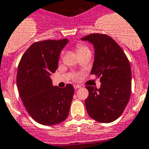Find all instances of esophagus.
<instances>
[{
	"instance_id": "obj_1",
	"label": "esophagus",
	"mask_w": 149,
	"mask_h": 149,
	"mask_svg": "<svg viewBox=\"0 0 149 149\" xmlns=\"http://www.w3.org/2000/svg\"><path fill=\"white\" fill-rule=\"evenodd\" d=\"M80 87H81V86H79V85H74V89H79V88H80Z\"/></svg>"
}]
</instances>
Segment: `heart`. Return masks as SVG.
I'll list each match as a JSON object with an SVG mask.
<instances>
[{"label": "heart", "instance_id": "1", "mask_svg": "<svg viewBox=\"0 0 149 149\" xmlns=\"http://www.w3.org/2000/svg\"><path fill=\"white\" fill-rule=\"evenodd\" d=\"M76 48H77V51L78 55L80 54H83V53H86V52H90L89 47H87V46L84 45V44H83V43H78L77 47H76Z\"/></svg>", "mask_w": 149, "mask_h": 149}]
</instances>
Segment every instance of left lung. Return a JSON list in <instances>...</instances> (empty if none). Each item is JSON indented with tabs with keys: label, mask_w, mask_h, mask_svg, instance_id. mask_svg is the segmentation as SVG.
I'll return each mask as SVG.
<instances>
[{
	"label": "left lung",
	"mask_w": 149,
	"mask_h": 149,
	"mask_svg": "<svg viewBox=\"0 0 149 149\" xmlns=\"http://www.w3.org/2000/svg\"><path fill=\"white\" fill-rule=\"evenodd\" d=\"M95 49L91 74L100 77V89L86 86L88 114L94 120L112 123L123 114L131 95L132 72L129 61L118 43L106 34L92 33L81 38Z\"/></svg>",
	"instance_id": "obj_1"
}]
</instances>
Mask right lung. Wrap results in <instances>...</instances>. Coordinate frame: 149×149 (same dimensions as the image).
I'll return each mask as SVG.
<instances>
[{
    "instance_id": "add662e5",
    "label": "right lung",
    "mask_w": 149,
    "mask_h": 149,
    "mask_svg": "<svg viewBox=\"0 0 149 149\" xmlns=\"http://www.w3.org/2000/svg\"><path fill=\"white\" fill-rule=\"evenodd\" d=\"M67 43V39L33 43L18 65L17 84L21 100L30 116L42 125L62 123L69 115L74 88L71 84L54 86L50 79Z\"/></svg>"
}]
</instances>
